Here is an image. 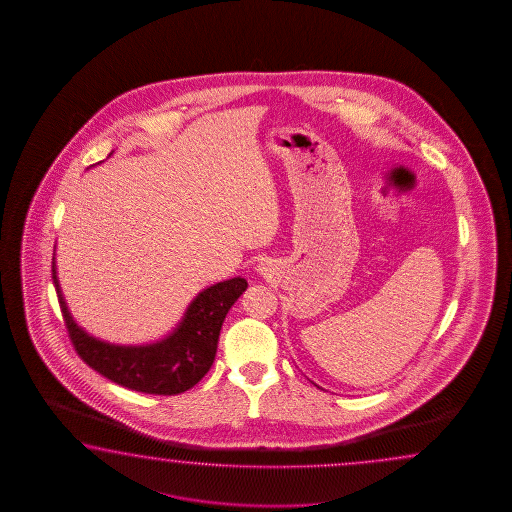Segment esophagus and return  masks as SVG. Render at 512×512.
<instances>
[{"mask_svg":"<svg viewBox=\"0 0 512 512\" xmlns=\"http://www.w3.org/2000/svg\"><path fill=\"white\" fill-rule=\"evenodd\" d=\"M263 265H265V263H260V271H263V269H265V267H263Z\"/></svg>","mask_w":512,"mask_h":512,"instance_id":"34e87169","label":"esophagus"}]
</instances>
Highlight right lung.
I'll list each match as a JSON object with an SVG mask.
<instances>
[{
	"label": "right lung",
	"instance_id": "right-lung-1",
	"mask_svg": "<svg viewBox=\"0 0 512 512\" xmlns=\"http://www.w3.org/2000/svg\"><path fill=\"white\" fill-rule=\"evenodd\" d=\"M53 283L67 333L80 359L109 381L152 395L186 392L207 375L216 359L223 320L247 289V280L240 276L214 283L197 294L168 337L142 346H120L89 335L73 320L58 283L55 258Z\"/></svg>",
	"mask_w": 512,
	"mask_h": 512
}]
</instances>
